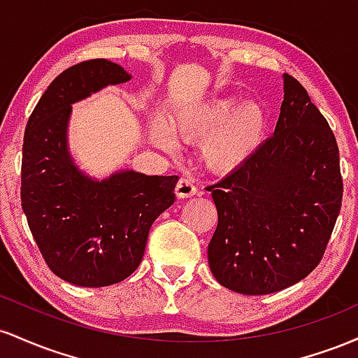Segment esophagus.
Wrapping results in <instances>:
<instances>
[{"mask_svg":"<svg viewBox=\"0 0 358 358\" xmlns=\"http://www.w3.org/2000/svg\"><path fill=\"white\" fill-rule=\"evenodd\" d=\"M196 193L195 183L190 178H180V182L176 183V196L178 199H188Z\"/></svg>","mask_w":358,"mask_h":358,"instance_id":"esophagus-1","label":"esophagus"}]
</instances>
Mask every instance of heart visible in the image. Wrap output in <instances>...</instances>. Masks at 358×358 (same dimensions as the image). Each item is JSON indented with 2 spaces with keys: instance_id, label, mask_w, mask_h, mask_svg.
I'll use <instances>...</instances> for the list:
<instances>
[{
  "instance_id": "b5f03b06",
  "label": "heart",
  "mask_w": 358,
  "mask_h": 358,
  "mask_svg": "<svg viewBox=\"0 0 358 358\" xmlns=\"http://www.w3.org/2000/svg\"><path fill=\"white\" fill-rule=\"evenodd\" d=\"M175 127L188 139H205L203 156L212 166L227 170L256 150L264 133V113L254 102L239 106L237 97H219L176 114ZM153 138L171 150L175 139L162 121L153 124Z\"/></svg>"
}]
</instances>
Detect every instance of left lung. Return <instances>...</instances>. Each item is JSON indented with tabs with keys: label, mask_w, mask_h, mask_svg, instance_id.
Wrapping results in <instances>:
<instances>
[{
	"label": "left lung",
	"mask_w": 358,
	"mask_h": 358,
	"mask_svg": "<svg viewBox=\"0 0 358 358\" xmlns=\"http://www.w3.org/2000/svg\"><path fill=\"white\" fill-rule=\"evenodd\" d=\"M210 192L219 224L208 266L222 286L276 293L320 264L342 208L340 155L328 121L293 76L285 73L273 136Z\"/></svg>",
	"instance_id": "left-lung-1"
}]
</instances>
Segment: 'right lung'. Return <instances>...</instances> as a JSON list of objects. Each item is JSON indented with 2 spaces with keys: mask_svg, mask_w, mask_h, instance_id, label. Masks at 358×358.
<instances>
[{
  "mask_svg": "<svg viewBox=\"0 0 358 358\" xmlns=\"http://www.w3.org/2000/svg\"><path fill=\"white\" fill-rule=\"evenodd\" d=\"M129 79L106 59L72 65L48 85L24 129L22 207L28 227L52 273L76 286H110L131 276L151 225L175 202L176 175L119 171L94 182L69 156L71 104Z\"/></svg>",
  "mask_w": 358,
  "mask_h": 358,
  "instance_id": "add662e5",
  "label": "right lung"
}]
</instances>
